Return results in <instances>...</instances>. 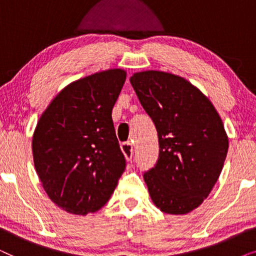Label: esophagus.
<instances>
[{
	"label": "esophagus",
	"mask_w": 256,
	"mask_h": 256,
	"mask_svg": "<svg viewBox=\"0 0 256 256\" xmlns=\"http://www.w3.org/2000/svg\"><path fill=\"white\" fill-rule=\"evenodd\" d=\"M132 144L130 142H126L121 144V152H124V155L127 160H132Z\"/></svg>",
	"instance_id": "obj_1"
}]
</instances>
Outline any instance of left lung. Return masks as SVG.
I'll return each instance as SVG.
<instances>
[{
  "mask_svg": "<svg viewBox=\"0 0 256 256\" xmlns=\"http://www.w3.org/2000/svg\"><path fill=\"white\" fill-rule=\"evenodd\" d=\"M130 84L158 135V160L143 174L150 197L164 213L186 214L222 170L228 138L222 118L208 96L172 73L138 72Z\"/></svg>",
  "mask_w": 256,
  "mask_h": 256,
  "instance_id": "8db88e82",
  "label": "left lung"
}]
</instances>
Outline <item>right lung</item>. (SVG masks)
Wrapping results in <instances>:
<instances>
[{
  "instance_id": "add662e5",
  "label": "right lung",
  "mask_w": 256,
  "mask_h": 256,
  "mask_svg": "<svg viewBox=\"0 0 256 256\" xmlns=\"http://www.w3.org/2000/svg\"><path fill=\"white\" fill-rule=\"evenodd\" d=\"M112 68L76 80L51 101L32 136L34 163L56 205L76 216L100 210L126 169L112 110L126 82Z\"/></svg>"
}]
</instances>
